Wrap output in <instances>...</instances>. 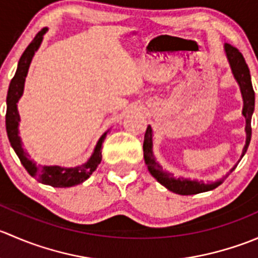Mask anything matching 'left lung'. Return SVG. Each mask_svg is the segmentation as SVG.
Instances as JSON below:
<instances>
[{"label":"left lung","instance_id":"obj_1","mask_svg":"<svg viewBox=\"0 0 258 258\" xmlns=\"http://www.w3.org/2000/svg\"><path fill=\"white\" fill-rule=\"evenodd\" d=\"M225 52L226 56H227L228 62H230L233 77H235L237 83L240 85L242 98H243V110H242V114H243L244 118H246V128H244V131H246V145H244L243 150H242V158L244 156V153H246L247 148H248L249 141H251V118L252 113H253L254 111V91L253 87H252L251 75H249L248 66H247L246 61H244L241 52L236 47L231 46L230 43H225ZM144 157L151 175L157 179L162 186H165L166 188L175 192V194L182 195V196L197 195L201 194V192H207L211 191V189H215L216 187H218L222 183L223 179L227 177V176L235 170L236 166H233V167L231 168L230 172H228L225 177L221 178L220 181L211 182V183H204L202 181H197V179L191 181V179H187L183 177L175 178L172 173L162 170V166H160V163L155 160V156H153L152 152V128H151V126H147V130H146L145 134ZM240 161H238V162H240Z\"/></svg>","mask_w":258,"mask_h":258}]
</instances>
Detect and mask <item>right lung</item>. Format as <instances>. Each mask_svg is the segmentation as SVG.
I'll return each instance as SVG.
<instances>
[{"label": "right lung", "instance_id": "1", "mask_svg": "<svg viewBox=\"0 0 258 258\" xmlns=\"http://www.w3.org/2000/svg\"><path fill=\"white\" fill-rule=\"evenodd\" d=\"M47 32V28H42L37 35L35 36L32 42L27 46L25 52L21 56L18 61V66L15 74L14 79L10 83L9 92H7V111H6V131L9 136L10 142H11L12 148L15 150L16 155L20 158L23 167L27 170V172L32 176L33 178L37 179L41 183L48 184L52 187H72L76 184L82 183L86 181L93 171L97 168V166L102 160V147L103 141L106 139V131L98 140L93 153L88 158L87 162L82 163L77 167H59V166H37L32 160H30L28 153L22 148V142H21L20 136H18V122H20V114L17 110V102L23 93V87H25V80L27 76L28 67H30L32 57L35 56V52L40 47L41 42L43 40V35Z\"/></svg>", "mask_w": 258, "mask_h": 258}]
</instances>
